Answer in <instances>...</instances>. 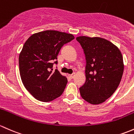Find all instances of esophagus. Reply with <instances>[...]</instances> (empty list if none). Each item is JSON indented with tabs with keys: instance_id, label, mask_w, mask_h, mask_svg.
<instances>
[{
	"instance_id": "obj_1",
	"label": "esophagus",
	"mask_w": 134,
	"mask_h": 134,
	"mask_svg": "<svg viewBox=\"0 0 134 134\" xmlns=\"http://www.w3.org/2000/svg\"><path fill=\"white\" fill-rule=\"evenodd\" d=\"M74 76H75V74H71V75H69V77H70L71 79L74 78Z\"/></svg>"
}]
</instances>
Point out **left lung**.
<instances>
[{
    "mask_svg": "<svg viewBox=\"0 0 134 134\" xmlns=\"http://www.w3.org/2000/svg\"><path fill=\"white\" fill-rule=\"evenodd\" d=\"M76 40L86 57V81L79 88L81 96L90 104H100L119 85L124 70L122 54L114 44L100 37L81 36Z\"/></svg>",
    "mask_w": 134,
    "mask_h": 134,
    "instance_id": "obj_1",
    "label": "left lung"
}]
</instances>
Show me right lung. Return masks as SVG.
<instances>
[{"instance_id":"add662e5","label":"right lung","mask_w":134,"mask_h":134,"mask_svg":"<svg viewBox=\"0 0 134 134\" xmlns=\"http://www.w3.org/2000/svg\"><path fill=\"white\" fill-rule=\"evenodd\" d=\"M74 39L71 34L46 30L34 34L26 41L19 55L22 82L27 91L38 100L48 102L62 95L67 78L56 69L57 55L64 44Z\"/></svg>"}]
</instances>
